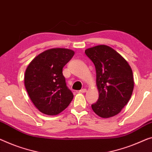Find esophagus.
<instances>
[{
  "instance_id": "34e87169",
  "label": "esophagus",
  "mask_w": 152,
  "mask_h": 152,
  "mask_svg": "<svg viewBox=\"0 0 152 152\" xmlns=\"http://www.w3.org/2000/svg\"><path fill=\"white\" fill-rule=\"evenodd\" d=\"M86 91H87V89H83L79 91V93H81V94H83V93H85Z\"/></svg>"
}]
</instances>
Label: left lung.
<instances>
[{
	"label": "left lung",
	"instance_id": "left-lung-1",
	"mask_svg": "<svg viewBox=\"0 0 152 152\" xmlns=\"http://www.w3.org/2000/svg\"><path fill=\"white\" fill-rule=\"evenodd\" d=\"M85 53L96 67L98 100L92 110L102 118L121 112L132 96L134 89L132 70L121 54L106 45H98Z\"/></svg>",
	"mask_w": 152,
	"mask_h": 152
}]
</instances>
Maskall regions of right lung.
<instances>
[{
  "label": "right lung",
  "instance_id": "add662e5",
  "mask_svg": "<svg viewBox=\"0 0 152 152\" xmlns=\"http://www.w3.org/2000/svg\"><path fill=\"white\" fill-rule=\"evenodd\" d=\"M74 51L63 48L46 50L27 67L24 85L34 106L47 115H56L71 102L74 95L67 89L63 68Z\"/></svg>",
  "mask_w": 152,
  "mask_h": 152
}]
</instances>
